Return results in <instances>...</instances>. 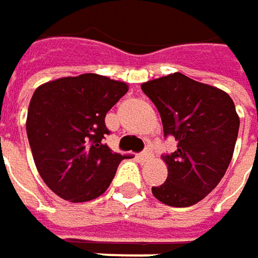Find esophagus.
I'll return each instance as SVG.
<instances>
[{
  "label": "esophagus",
  "mask_w": 258,
  "mask_h": 258,
  "mask_svg": "<svg viewBox=\"0 0 258 258\" xmlns=\"http://www.w3.org/2000/svg\"><path fill=\"white\" fill-rule=\"evenodd\" d=\"M153 157V153H151V150L150 148H147L145 151H142L141 154H139V158L142 160V161H147V160H150Z\"/></svg>",
  "instance_id": "1"
}]
</instances>
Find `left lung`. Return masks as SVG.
Instances as JSON below:
<instances>
[{
	"instance_id": "left-lung-1",
	"label": "left lung",
	"mask_w": 258,
	"mask_h": 258,
	"mask_svg": "<svg viewBox=\"0 0 258 258\" xmlns=\"http://www.w3.org/2000/svg\"><path fill=\"white\" fill-rule=\"evenodd\" d=\"M154 102L164 137H175L177 150L163 156L167 179L153 195L172 207H189L217 186L229 166L239 117L229 95L210 85L173 73L141 85Z\"/></svg>"
}]
</instances>
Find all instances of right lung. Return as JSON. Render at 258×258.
I'll use <instances>...</instances> for the list:
<instances>
[{
	"label": "right lung",
	"mask_w": 258,
	"mask_h": 258,
	"mask_svg": "<svg viewBox=\"0 0 258 258\" xmlns=\"http://www.w3.org/2000/svg\"><path fill=\"white\" fill-rule=\"evenodd\" d=\"M124 82L95 73L69 76L36 88L26 132L46 186L70 203L91 201L110 186L126 156L102 142L107 111L127 92Z\"/></svg>",
	"instance_id": "add662e5"
}]
</instances>
